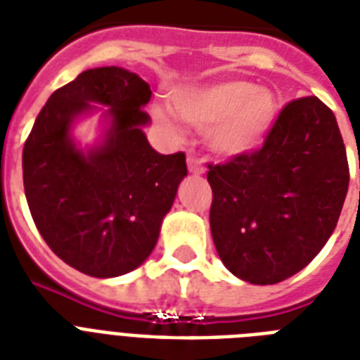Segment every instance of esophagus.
<instances>
[{
    "label": "esophagus",
    "instance_id": "esophagus-1",
    "mask_svg": "<svg viewBox=\"0 0 360 360\" xmlns=\"http://www.w3.org/2000/svg\"><path fill=\"white\" fill-rule=\"evenodd\" d=\"M188 172H191V174H196V175L203 174V172H205V168H203L202 160L196 157H188Z\"/></svg>",
    "mask_w": 360,
    "mask_h": 360
}]
</instances>
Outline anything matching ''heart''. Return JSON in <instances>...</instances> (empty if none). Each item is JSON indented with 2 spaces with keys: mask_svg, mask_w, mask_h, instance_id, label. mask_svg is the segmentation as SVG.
<instances>
[{
  "mask_svg": "<svg viewBox=\"0 0 360 360\" xmlns=\"http://www.w3.org/2000/svg\"><path fill=\"white\" fill-rule=\"evenodd\" d=\"M177 114L198 129H207V143L220 157H245L262 149L280 115L278 95L246 80H222L186 87L174 95ZM158 123L168 114L155 108Z\"/></svg>",
  "mask_w": 360,
  "mask_h": 360,
  "instance_id": "heart-1",
  "label": "heart"
}]
</instances>
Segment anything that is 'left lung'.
I'll use <instances>...</instances> for the list:
<instances>
[{"label": "left lung", "mask_w": 360, "mask_h": 360, "mask_svg": "<svg viewBox=\"0 0 360 360\" xmlns=\"http://www.w3.org/2000/svg\"><path fill=\"white\" fill-rule=\"evenodd\" d=\"M211 236L226 269L250 284H278L333 236L349 185L335 114L318 97L291 101L256 153L209 164Z\"/></svg>", "instance_id": "8db88e82"}]
</instances>
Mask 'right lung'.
<instances>
[{
  "instance_id": "obj_1",
  "label": "right lung",
  "mask_w": 360,
  "mask_h": 360,
  "mask_svg": "<svg viewBox=\"0 0 360 360\" xmlns=\"http://www.w3.org/2000/svg\"><path fill=\"white\" fill-rule=\"evenodd\" d=\"M149 84L121 67L84 70L48 98L22 153L24 191L46 245L95 278L140 267L186 177L185 153L160 155L147 141ZM103 110L105 130L84 150L72 127Z\"/></svg>"
}]
</instances>
